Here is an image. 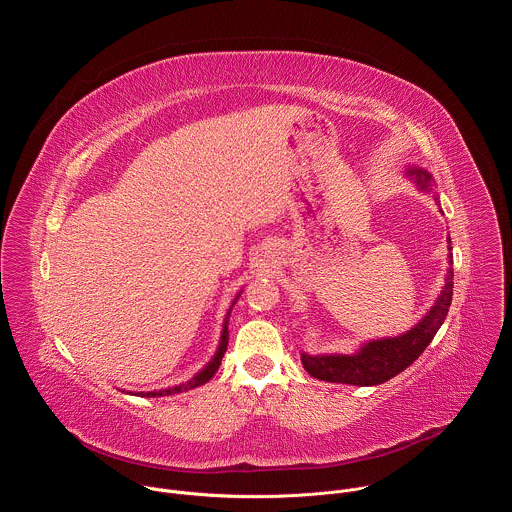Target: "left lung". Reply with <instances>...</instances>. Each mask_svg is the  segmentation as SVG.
Returning <instances> with one entry per match:
<instances>
[{"label":"left lung","instance_id":"obj_1","mask_svg":"<svg viewBox=\"0 0 512 512\" xmlns=\"http://www.w3.org/2000/svg\"><path fill=\"white\" fill-rule=\"evenodd\" d=\"M405 176L425 194L433 192V176L423 168H407ZM435 202H440L437 194L433 192ZM452 239L448 237V249ZM448 273L440 296L433 302V306L425 312V316L407 332L399 336L377 338L360 344L356 352L350 354H308L302 352V364L314 379L328 381V383H342V385H356V387H373L381 385L401 371L411 367L413 360L429 346L437 330L442 328L454 294V259L448 253Z\"/></svg>","mask_w":512,"mask_h":512}]
</instances>
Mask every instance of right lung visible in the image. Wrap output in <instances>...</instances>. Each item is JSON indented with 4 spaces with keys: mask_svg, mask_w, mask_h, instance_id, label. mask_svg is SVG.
<instances>
[{
    "mask_svg": "<svg viewBox=\"0 0 512 512\" xmlns=\"http://www.w3.org/2000/svg\"><path fill=\"white\" fill-rule=\"evenodd\" d=\"M241 291H243V289H241ZM241 291H239L237 298L233 300V304H231V308H229V312H227V318H225V322H223L221 342H218V348H216L214 356L206 362V367H202L190 381L180 383V385H176V387H168V389H160V391H148V393L139 391V393H131V395H137V397H166V395L184 393V391H190V389H196V387L208 383V381L214 377V373L218 371V367H221V360H223V356H225V350H227V344H229V316H231V310H233L235 302H237L239 296H241Z\"/></svg>",
    "mask_w": 512,
    "mask_h": 512,
    "instance_id": "add662e5",
    "label": "right lung"
}]
</instances>
